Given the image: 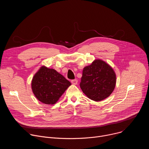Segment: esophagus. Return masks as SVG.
Masks as SVG:
<instances>
[{"label":"esophagus","instance_id":"34e87169","mask_svg":"<svg viewBox=\"0 0 149 149\" xmlns=\"http://www.w3.org/2000/svg\"><path fill=\"white\" fill-rule=\"evenodd\" d=\"M71 83L74 85H77L78 83V80L77 79H72V80H71Z\"/></svg>","mask_w":149,"mask_h":149}]
</instances>
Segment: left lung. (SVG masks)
I'll return each instance as SVG.
<instances>
[{"label":"left lung","instance_id":"8db88e82","mask_svg":"<svg viewBox=\"0 0 149 149\" xmlns=\"http://www.w3.org/2000/svg\"><path fill=\"white\" fill-rule=\"evenodd\" d=\"M116 75L105 62L96 59L84 67L80 82L82 92L90 99L99 101L107 98L114 90Z\"/></svg>","mask_w":149,"mask_h":149}]
</instances>
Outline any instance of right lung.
I'll return each instance as SVG.
<instances>
[{
  "label": "right lung",
  "mask_w": 149,
  "mask_h": 149,
  "mask_svg": "<svg viewBox=\"0 0 149 149\" xmlns=\"http://www.w3.org/2000/svg\"><path fill=\"white\" fill-rule=\"evenodd\" d=\"M71 82L54 69L40 68L32 80L31 87L36 98L45 104H55L71 86Z\"/></svg>",
  "instance_id": "add662e5"
}]
</instances>
